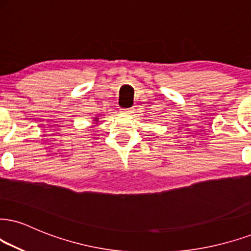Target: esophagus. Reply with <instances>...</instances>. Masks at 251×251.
Returning a JSON list of instances; mask_svg holds the SVG:
<instances>
[{
	"label": "esophagus",
	"mask_w": 251,
	"mask_h": 251,
	"mask_svg": "<svg viewBox=\"0 0 251 251\" xmlns=\"http://www.w3.org/2000/svg\"><path fill=\"white\" fill-rule=\"evenodd\" d=\"M121 113L122 114H126V115H128V114H131L134 113V108H126V109H121Z\"/></svg>",
	"instance_id": "1"
}]
</instances>
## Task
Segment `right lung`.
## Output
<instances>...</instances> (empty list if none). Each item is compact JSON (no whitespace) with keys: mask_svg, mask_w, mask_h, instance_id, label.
I'll list each match as a JSON object with an SVG mask.
<instances>
[{"mask_svg":"<svg viewBox=\"0 0 251 251\" xmlns=\"http://www.w3.org/2000/svg\"><path fill=\"white\" fill-rule=\"evenodd\" d=\"M95 121H99V119H95Z\"/></svg>","mask_w":251,"mask_h":251,"instance_id":"add662e5","label":"right lung"}]
</instances>
